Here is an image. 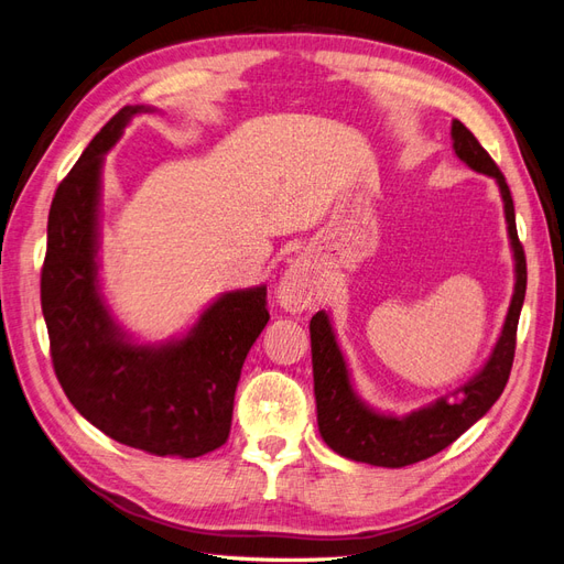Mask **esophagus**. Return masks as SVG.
I'll return each mask as SVG.
<instances>
[{"mask_svg":"<svg viewBox=\"0 0 564 564\" xmlns=\"http://www.w3.org/2000/svg\"><path fill=\"white\" fill-rule=\"evenodd\" d=\"M278 301L289 313L313 308L319 301V280L308 261H294L278 284Z\"/></svg>","mask_w":564,"mask_h":564,"instance_id":"esophagus-1","label":"esophagus"}]
</instances>
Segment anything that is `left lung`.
I'll list each match as a JSON object with an SVG mask.
<instances>
[{
	"mask_svg": "<svg viewBox=\"0 0 564 564\" xmlns=\"http://www.w3.org/2000/svg\"><path fill=\"white\" fill-rule=\"evenodd\" d=\"M451 137L455 156L467 163L471 171L494 177L498 182L500 196H503L510 247L514 256V294L506 315V325L479 375L455 391L453 399L444 395V399L434 401L427 408L395 417L377 413V410L360 401L351 384V375H348L337 337H334L329 315L325 311H317L311 319L317 430L325 444L348 460L377 467H405L427 460L438 451L451 446L471 424L489 413V408L498 401V395L503 393L508 384L514 360L517 323H520L527 292V258L520 237H517L514 204L506 175L498 171L489 151L479 144L477 137L460 120H453Z\"/></svg>",
	"mask_w": 564,
	"mask_h": 564,
	"instance_id": "left-lung-1",
	"label": "left lung"
}]
</instances>
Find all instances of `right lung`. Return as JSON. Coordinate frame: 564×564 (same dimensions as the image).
Wrapping results in <instances>:
<instances>
[{
    "mask_svg": "<svg viewBox=\"0 0 564 564\" xmlns=\"http://www.w3.org/2000/svg\"><path fill=\"white\" fill-rule=\"evenodd\" d=\"M126 106L61 180L47 223L40 296L61 389L118 444L151 455L199 458L230 436L235 391L249 348L268 325V289L227 292L182 339L134 344L99 286V192L104 154L134 113Z\"/></svg>",
    "mask_w": 564,
    "mask_h": 564,
    "instance_id": "obj_1",
    "label": "right lung"
}]
</instances>
